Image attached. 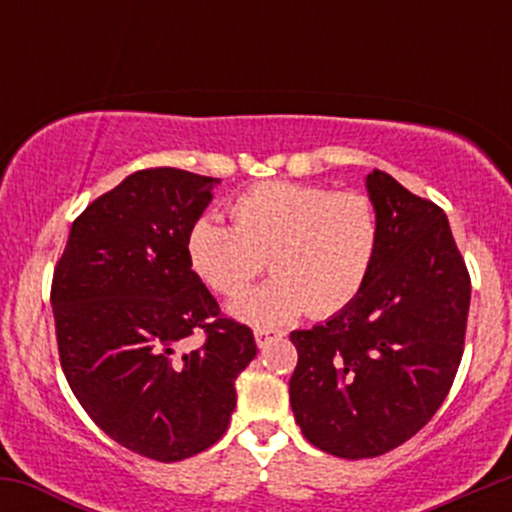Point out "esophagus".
I'll return each mask as SVG.
<instances>
[{
  "label": "esophagus",
  "instance_id": "34e87169",
  "mask_svg": "<svg viewBox=\"0 0 512 512\" xmlns=\"http://www.w3.org/2000/svg\"><path fill=\"white\" fill-rule=\"evenodd\" d=\"M276 337H281V334L272 332V330H255V342H257V346H260V349H262V346H267Z\"/></svg>",
  "mask_w": 512,
  "mask_h": 512
}]
</instances>
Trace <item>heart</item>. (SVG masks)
Here are the masks:
<instances>
[{
	"label": "heart",
	"instance_id": "obj_1",
	"mask_svg": "<svg viewBox=\"0 0 512 512\" xmlns=\"http://www.w3.org/2000/svg\"><path fill=\"white\" fill-rule=\"evenodd\" d=\"M233 226L204 214L185 238L190 267L209 289L235 296L261 271L275 276L228 303L252 327H279L308 310L327 317L354 303L380 243L373 202L298 182H260L231 204Z\"/></svg>",
	"mask_w": 512,
	"mask_h": 512
}]
</instances>
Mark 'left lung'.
<instances>
[{
  "instance_id": "1",
  "label": "left lung",
  "mask_w": 512,
  "mask_h": 512,
  "mask_svg": "<svg viewBox=\"0 0 512 512\" xmlns=\"http://www.w3.org/2000/svg\"><path fill=\"white\" fill-rule=\"evenodd\" d=\"M380 243L366 286L330 320L291 332L289 395L315 448L378 457L419 433L448 397L467 330V267L448 216L373 170Z\"/></svg>"
}]
</instances>
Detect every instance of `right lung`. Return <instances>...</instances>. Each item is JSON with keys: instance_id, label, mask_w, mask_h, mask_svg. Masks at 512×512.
I'll return each instance as SVG.
<instances>
[{"instance_id": "1", "label": "right lung", "mask_w": 512, "mask_h": 512, "mask_svg": "<svg viewBox=\"0 0 512 512\" xmlns=\"http://www.w3.org/2000/svg\"><path fill=\"white\" fill-rule=\"evenodd\" d=\"M219 182L178 168L127 175L72 223L52 279L74 397L115 443L158 462L197 455L226 433L236 378L257 356L250 327L221 317L185 252ZM197 329L208 339L185 352Z\"/></svg>"}]
</instances>
